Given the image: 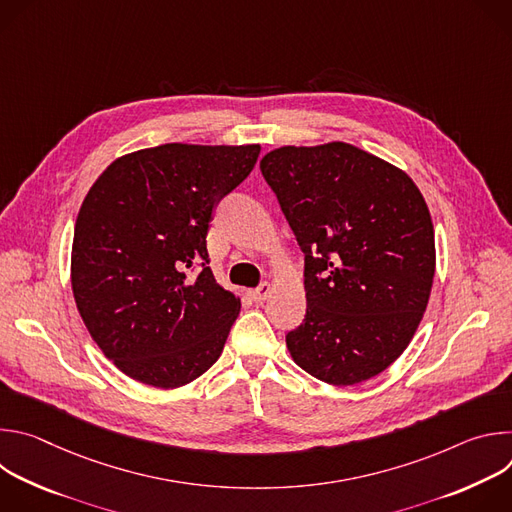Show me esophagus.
I'll use <instances>...</instances> for the list:
<instances>
[{
  "mask_svg": "<svg viewBox=\"0 0 512 512\" xmlns=\"http://www.w3.org/2000/svg\"><path fill=\"white\" fill-rule=\"evenodd\" d=\"M269 294H271V285H269V283H261L259 287H255V289L249 291V296H251V300H253L255 304H263V302L269 298Z\"/></svg>",
  "mask_w": 512,
  "mask_h": 512,
  "instance_id": "1",
  "label": "esophagus"
}]
</instances>
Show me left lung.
Here are the masks:
<instances>
[{
	"instance_id": "left-lung-1",
	"label": "left lung",
	"mask_w": 512,
	"mask_h": 512,
	"mask_svg": "<svg viewBox=\"0 0 512 512\" xmlns=\"http://www.w3.org/2000/svg\"><path fill=\"white\" fill-rule=\"evenodd\" d=\"M259 166L306 255L308 308L285 336L291 358L336 387L377 377L429 302L435 237L423 194L401 168L344 141L283 145Z\"/></svg>"
}]
</instances>
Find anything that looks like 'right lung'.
<instances>
[{"instance_id": "right-lung-1", "label": "right lung", "mask_w": 512, "mask_h": 512, "mask_svg": "<svg viewBox=\"0 0 512 512\" xmlns=\"http://www.w3.org/2000/svg\"><path fill=\"white\" fill-rule=\"evenodd\" d=\"M259 152V143H164L117 158L87 192L72 294L91 338L129 379L178 389L221 356L241 300L206 265L208 221Z\"/></svg>"}]
</instances>
